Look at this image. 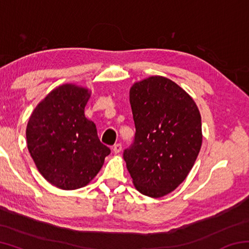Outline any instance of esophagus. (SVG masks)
<instances>
[{"mask_svg":"<svg viewBox=\"0 0 249 249\" xmlns=\"http://www.w3.org/2000/svg\"><path fill=\"white\" fill-rule=\"evenodd\" d=\"M122 150V145L121 144H115L114 146H113V151H114L115 154H120Z\"/></svg>","mask_w":249,"mask_h":249,"instance_id":"34e87169","label":"esophagus"}]
</instances>
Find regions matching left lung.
<instances>
[{
    "instance_id": "1",
    "label": "left lung",
    "mask_w": 249,
    "mask_h": 249,
    "mask_svg": "<svg viewBox=\"0 0 249 249\" xmlns=\"http://www.w3.org/2000/svg\"><path fill=\"white\" fill-rule=\"evenodd\" d=\"M135 138L123 157L135 188L161 197L183 182L202 145L201 115L182 88L160 75L129 91Z\"/></svg>"
}]
</instances>
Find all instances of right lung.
Returning <instances> with one entry per match:
<instances>
[{"label": "right lung", "mask_w": 249, "mask_h": 249, "mask_svg": "<svg viewBox=\"0 0 249 249\" xmlns=\"http://www.w3.org/2000/svg\"><path fill=\"white\" fill-rule=\"evenodd\" d=\"M91 93L62 84L29 117L27 147L37 169L54 187L75 190L98 175L111 150L100 142L95 124L84 115Z\"/></svg>", "instance_id": "1"}]
</instances>
